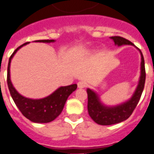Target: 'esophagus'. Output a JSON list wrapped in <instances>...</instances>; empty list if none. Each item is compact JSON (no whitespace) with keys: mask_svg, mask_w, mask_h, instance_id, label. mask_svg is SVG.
<instances>
[{"mask_svg":"<svg viewBox=\"0 0 154 154\" xmlns=\"http://www.w3.org/2000/svg\"><path fill=\"white\" fill-rule=\"evenodd\" d=\"M86 85H87V84H86V82H84V81H80V82H78V83H77V86H78V88H80V89L86 87Z\"/></svg>","mask_w":154,"mask_h":154,"instance_id":"34e87169","label":"esophagus"}]
</instances>
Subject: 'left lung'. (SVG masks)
<instances>
[{
  "mask_svg": "<svg viewBox=\"0 0 154 154\" xmlns=\"http://www.w3.org/2000/svg\"><path fill=\"white\" fill-rule=\"evenodd\" d=\"M111 38L114 41L116 45H133L132 42L120 36H112ZM140 52L141 55V63L139 83L133 95L129 100L119 105L107 106L101 103L97 93L90 89H87L86 90L88 94V112L91 119L98 124L111 125L124 121L128 119L136 108L142 94L145 82V60L142 52L140 51Z\"/></svg>",
  "mask_w": 154,
  "mask_h": 154,
  "instance_id": "1",
  "label": "left lung"
}]
</instances>
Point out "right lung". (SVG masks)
<instances>
[{
  "label": "right lung",
  "instance_id": "obj_1",
  "mask_svg": "<svg viewBox=\"0 0 154 154\" xmlns=\"http://www.w3.org/2000/svg\"><path fill=\"white\" fill-rule=\"evenodd\" d=\"M35 42L39 43H53L54 39H43L36 40ZM29 43H26L18 47L14 53L9 57L8 69H7V83L9 92L13 100L15 103L17 108L22 112L26 119L34 123H49L53 121L56 117L60 116L66 103L67 98L76 90L77 87V84L61 86L50 94L48 97L40 99H31L21 95L17 90H15L10 80V63L14 54L22 47Z\"/></svg>",
  "mask_w": 154,
  "mask_h": 154
}]
</instances>
